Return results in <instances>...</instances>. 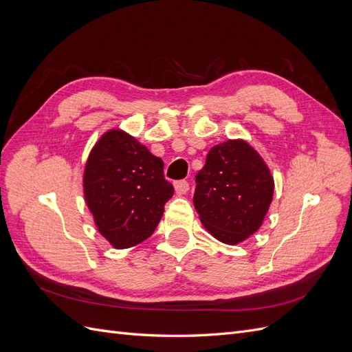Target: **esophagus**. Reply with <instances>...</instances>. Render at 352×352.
Listing matches in <instances>:
<instances>
[{"label":"esophagus","instance_id":"esophagus-1","mask_svg":"<svg viewBox=\"0 0 352 352\" xmlns=\"http://www.w3.org/2000/svg\"><path fill=\"white\" fill-rule=\"evenodd\" d=\"M175 190L177 195H184L189 190V184L186 180H177V182H175Z\"/></svg>","mask_w":352,"mask_h":352}]
</instances>
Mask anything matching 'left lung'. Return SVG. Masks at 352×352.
I'll list each match as a JSON object with an SVG mask.
<instances>
[{"label":"left lung","instance_id":"1","mask_svg":"<svg viewBox=\"0 0 352 352\" xmlns=\"http://www.w3.org/2000/svg\"><path fill=\"white\" fill-rule=\"evenodd\" d=\"M194 206L212 238L238 245L257 232L273 199L274 180L263 157L243 140H228L207 154L197 175Z\"/></svg>","mask_w":352,"mask_h":352}]
</instances>
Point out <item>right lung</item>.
Here are the masks:
<instances>
[{
  "label": "right lung",
  "instance_id": "obj_1",
  "mask_svg": "<svg viewBox=\"0 0 352 352\" xmlns=\"http://www.w3.org/2000/svg\"><path fill=\"white\" fill-rule=\"evenodd\" d=\"M164 163L122 129H109L95 142L83 170V197L101 235L116 250L153 235L173 197Z\"/></svg>",
  "mask_w": 352,
  "mask_h": 352
}]
</instances>
